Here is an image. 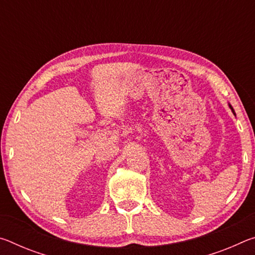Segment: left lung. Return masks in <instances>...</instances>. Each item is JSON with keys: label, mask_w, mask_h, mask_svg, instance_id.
Returning a JSON list of instances; mask_svg holds the SVG:
<instances>
[{"label": "left lung", "mask_w": 255, "mask_h": 255, "mask_svg": "<svg viewBox=\"0 0 255 255\" xmlns=\"http://www.w3.org/2000/svg\"><path fill=\"white\" fill-rule=\"evenodd\" d=\"M228 107H230V109L232 110V112H233V114H234L235 115V111H234V109H233V107L230 105V103H228Z\"/></svg>", "instance_id": "1"}]
</instances>
